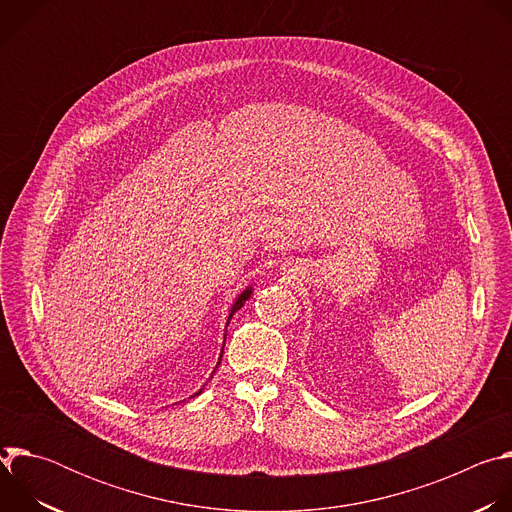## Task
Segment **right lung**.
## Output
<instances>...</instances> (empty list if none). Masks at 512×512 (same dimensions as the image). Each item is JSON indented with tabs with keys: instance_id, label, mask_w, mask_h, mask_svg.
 I'll use <instances>...</instances> for the list:
<instances>
[{
	"instance_id": "add662e5",
	"label": "right lung",
	"mask_w": 512,
	"mask_h": 512,
	"mask_svg": "<svg viewBox=\"0 0 512 512\" xmlns=\"http://www.w3.org/2000/svg\"><path fill=\"white\" fill-rule=\"evenodd\" d=\"M251 291H253V289H251V287H247V289L243 291V294H241V296L235 300V304H233V308H231V314H229V320L233 318V314H235L237 310H241V308L245 306V302L251 298ZM227 324H229V322H227ZM223 348H225V346H223ZM221 356H223V354H221ZM200 393H202V389H200L196 395H200Z\"/></svg>"
}]
</instances>
